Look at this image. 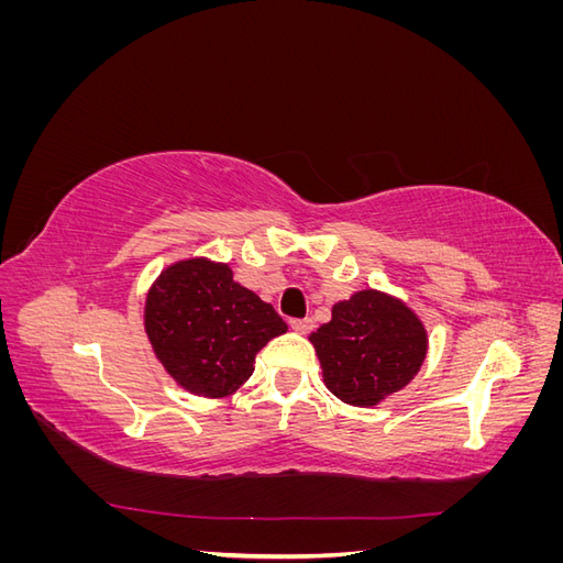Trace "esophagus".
Listing matches in <instances>:
<instances>
[{"instance_id": "34e87169", "label": "esophagus", "mask_w": 563, "mask_h": 563, "mask_svg": "<svg viewBox=\"0 0 563 563\" xmlns=\"http://www.w3.org/2000/svg\"><path fill=\"white\" fill-rule=\"evenodd\" d=\"M291 329L300 335H308L314 329V321L312 319H294L291 321Z\"/></svg>"}]
</instances>
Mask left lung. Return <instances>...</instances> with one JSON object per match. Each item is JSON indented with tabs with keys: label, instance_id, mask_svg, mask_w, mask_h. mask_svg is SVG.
<instances>
[{
	"label": "left lung",
	"instance_id": "left-lung-1",
	"mask_svg": "<svg viewBox=\"0 0 563 563\" xmlns=\"http://www.w3.org/2000/svg\"><path fill=\"white\" fill-rule=\"evenodd\" d=\"M323 385L350 406L371 408L411 383L428 356V329L416 310L364 288L333 305L331 321L310 335Z\"/></svg>",
	"mask_w": 563,
	"mask_h": 563
}]
</instances>
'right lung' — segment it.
Returning <instances> with one entry per match:
<instances>
[{
	"label": "right lung",
	"instance_id": "obj_1",
	"mask_svg": "<svg viewBox=\"0 0 563 563\" xmlns=\"http://www.w3.org/2000/svg\"><path fill=\"white\" fill-rule=\"evenodd\" d=\"M145 333L176 385L195 397L234 395L253 373L255 354L288 331L269 302L232 279L228 263L185 258L152 282Z\"/></svg>",
	"mask_w": 563,
	"mask_h": 563
}]
</instances>
